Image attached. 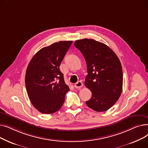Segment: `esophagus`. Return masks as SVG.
<instances>
[{
  "label": "esophagus",
  "instance_id": "34e87169",
  "mask_svg": "<svg viewBox=\"0 0 148 148\" xmlns=\"http://www.w3.org/2000/svg\"><path fill=\"white\" fill-rule=\"evenodd\" d=\"M83 86V83L82 82L79 81L78 82H77L76 83L74 84V87L75 88H80L81 87Z\"/></svg>",
  "mask_w": 148,
  "mask_h": 148
}]
</instances>
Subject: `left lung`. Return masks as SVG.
<instances>
[{
  "label": "left lung",
  "mask_w": 148,
  "mask_h": 148,
  "mask_svg": "<svg viewBox=\"0 0 148 148\" xmlns=\"http://www.w3.org/2000/svg\"><path fill=\"white\" fill-rule=\"evenodd\" d=\"M74 45L84 58L88 74L84 85L92 92L86 105L96 112L112 107L120 97L123 84L121 62L108 47L92 39L77 40Z\"/></svg>",
  "instance_id": "obj_1"
}]
</instances>
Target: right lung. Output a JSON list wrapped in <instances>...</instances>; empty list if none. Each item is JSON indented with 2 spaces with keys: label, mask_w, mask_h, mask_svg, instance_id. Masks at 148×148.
I'll use <instances>...</instances> for the list:
<instances>
[{
  "label": "right lung",
  "mask_w": 148,
  "mask_h": 148,
  "mask_svg": "<svg viewBox=\"0 0 148 148\" xmlns=\"http://www.w3.org/2000/svg\"><path fill=\"white\" fill-rule=\"evenodd\" d=\"M73 43L59 41L39 50L27 66L25 84L34 107L44 114L58 111L69 90L59 69L61 62Z\"/></svg>",
  "instance_id": "obj_1"
}]
</instances>
